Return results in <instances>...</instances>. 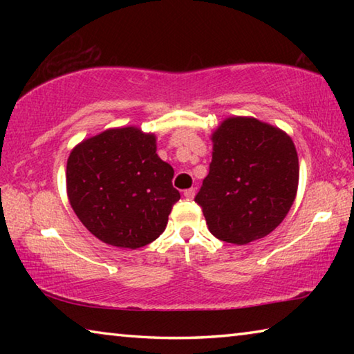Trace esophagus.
Returning <instances> with one entry per match:
<instances>
[{
    "label": "esophagus",
    "instance_id": "34e87169",
    "mask_svg": "<svg viewBox=\"0 0 354 354\" xmlns=\"http://www.w3.org/2000/svg\"><path fill=\"white\" fill-rule=\"evenodd\" d=\"M195 194H196V190L194 189V187H190V189H185L184 190V196H185V198H194V196H195Z\"/></svg>",
    "mask_w": 354,
    "mask_h": 354
}]
</instances>
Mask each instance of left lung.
<instances>
[{"label":"left lung","instance_id":"obj_1","mask_svg":"<svg viewBox=\"0 0 354 354\" xmlns=\"http://www.w3.org/2000/svg\"><path fill=\"white\" fill-rule=\"evenodd\" d=\"M212 142L209 173L195 196L209 231L236 245L270 234L297 195L299 167L292 139L256 118L232 117Z\"/></svg>","mask_w":354,"mask_h":354}]
</instances>
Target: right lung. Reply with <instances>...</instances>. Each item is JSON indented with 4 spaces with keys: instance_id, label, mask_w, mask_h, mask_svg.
<instances>
[{
    "instance_id": "add662e5",
    "label": "right lung",
    "mask_w": 354,
    "mask_h": 354,
    "mask_svg": "<svg viewBox=\"0 0 354 354\" xmlns=\"http://www.w3.org/2000/svg\"><path fill=\"white\" fill-rule=\"evenodd\" d=\"M156 137L137 128L107 129L81 142L67 162V194L77 218L112 247L140 248L162 234L181 198Z\"/></svg>"
}]
</instances>
